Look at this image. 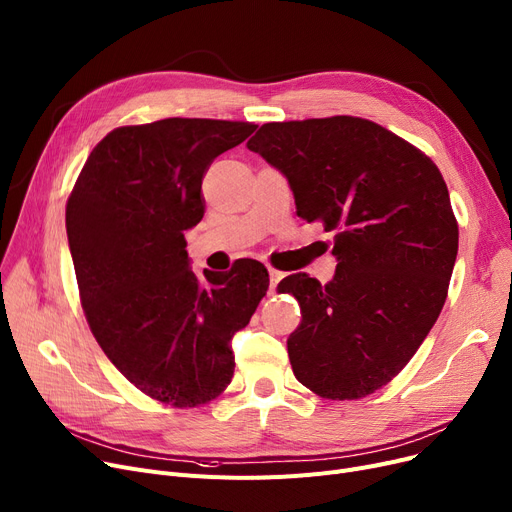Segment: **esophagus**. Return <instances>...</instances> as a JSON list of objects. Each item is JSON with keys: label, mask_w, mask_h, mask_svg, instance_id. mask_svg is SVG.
I'll use <instances>...</instances> for the list:
<instances>
[{"label": "esophagus", "mask_w": 512, "mask_h": 512, "mask_svg": "<svg viewBox=\"0 0 512 512\" xmlns=\"http://www.w3.org/2000/svg\"><path fill=\"white\" fill-rule=\"evenodd\" d=\"M284 278V274L282 272H278V270H274V267H270V294H274V288L278 286V282Z\"/></svg>", "instance_id": "esophagus-1"}]
</instances>
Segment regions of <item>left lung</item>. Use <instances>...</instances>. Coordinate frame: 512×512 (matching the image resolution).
I'll return each mask as SVG.
<instances>
[{"label":"left lung","mask_w":512,"mask_h":512,"mask_svg":"<svg viewBox=\"0 0 512 512\" xmlns=\"http://www.w3.org/2000/svg\"><path fill=\"white\" fill-rule=\"evenodd\" d=\"M247 147L280 170L299 218L334 232V280L286 276L301 305L297 380L357 400L400 373L434 328L459 251L446 182L423 151L355 116L263 124Z\"/></svg>","instance_id":"obj_1"}]
</instances>
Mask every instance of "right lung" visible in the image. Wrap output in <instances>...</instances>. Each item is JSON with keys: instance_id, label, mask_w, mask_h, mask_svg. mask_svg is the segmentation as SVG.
Listing matches in <instances>:
<instances>
[{"instance_id": "obj_1", "label": "right lung", "mask_w": 512, "mask_h": 512, "mask_svg": "<svg viewBox=\"0 0 512 512\" xmlns=\"http://www.w3.org/2000/svg\"><path fill=\"white\" fill-rule=\"evenodd\" d=\"M251 122L166 118L103 137L66 203V232L89 328L124 378L178 409L220 396L234 375L232 336L270 286L265 265L188 267L184 232L201 222L211 161Z\"/></svg>"}]
</instances>
